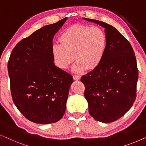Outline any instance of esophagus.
<instances>
[{
	"label": "esophagus",
	"mask_w": 146,
	"mask_h": 146,
	"mask_svg": "<svg viewBox=\"0 0 146 146\" xmlns=\"http://www.w3.org/2000/svg\"><path fill=\"white\" fill-rule=\"evenodd\" d=\"M73 79L74 80H75V81H79V80H80V79H81V76L79 75H73Z\"/></svg>",
	"instance_id": "obj_1"
}]
</instances>
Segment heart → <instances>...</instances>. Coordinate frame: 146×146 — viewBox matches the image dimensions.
I'll return each instance as SVG.
<instances>
[{
    "mask_svg": "<svg viewBox=\"0 0 146 146\" xmlns=\"http://www.w3.org/2000/svg\"><path fill=\"white\" fill-rule=\"evenodd\" d=\"M59 41L60 44L52 47V55L53 63L59 69H67L75 59L73 67L75 72L93 70L103 58L106 38L103 30L97 26H71L61 33Z\"/></svg>",
    "mask_w": 146,
    "mask_h": 146,
    "instance_id": "heart-1",
    "label": "heart"
}]
</instances>
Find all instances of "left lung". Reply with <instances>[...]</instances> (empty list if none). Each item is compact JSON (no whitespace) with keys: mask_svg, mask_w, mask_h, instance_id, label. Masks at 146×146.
<instances>
[{"mask_svg":"<svg viewBox=\"0 0 146 146\" xmlns=\"http://www.w3.org/2000/svg\"><path fill=\"white\" fill-rule=\"evenodd\" d=\"M84 19L104 28L106 38L101 62L81 77L84 94L91 116L99 122H112L124 116L135 101L138 79L136 59L130 42L114 27Z\"/></svg>","mask_w":146,"mask_h":146,"instance_id":"obj_1","label":"left lung"}]
</instances>
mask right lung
I'll use <instances>...</instances> for the list:
<instances>
[{
    "instance_id": "1",
    "label": "right lung",
    "mask_w": 146,
    "mask_h": 146,
    "mask_svg": "<svg viewBox=\"0 0 146 146\" xmlns=\"http://www.w3.org/2000/svg\"><path fill=\"white\" fill-rule=\"evenodd\" d=\"M67 18L45 26L16 44L8 62L13 102L24 117L51 124L63 116L73 76L56 67L53 38Z\"/></svg>"
}]
</instances>
